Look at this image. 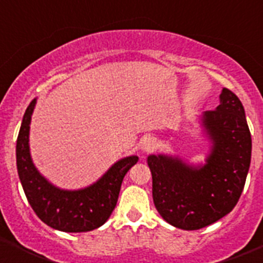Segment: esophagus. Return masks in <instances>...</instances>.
<instances>
[{"label": "esophagus", "mask_w": 263, "mask_h": 263, "mask_svg": "<svg viewBox=\"0 0 263 263\" xmlns=\"http://www.w3.org/2000/svg\"><path fill=\"white\" fill-rule=\"evenodd\" d=\"M157 147V143H155V141L153 138H147V139H145V142H143V145H142V150L145 153H150V152H153V150H154V148Z\"/></svg>", "instance_id": "34e87169"}]
</instances>
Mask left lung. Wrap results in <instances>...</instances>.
Listing matches in <instances>:
<instances>
[{
	"instance_id": "left-lung-1",
	"label": "left lung",
	"mask_w": 263,
	"mask_h": 263,
	"mask_svg": "<svg viewBox=\"0 0 263 263\" xmlns=\"http://www.w3.org/2000/svg\"><path fill=\"white\" fill-rule=\"evenodd\" d=\"M201 126L211 139L205 164L179 157L148 155L153 200L173 227L196 231L213 224L236 206L252 159V136L240 99L222 88L220 105L204 111Z\"/></svg>"
}]
</instances>
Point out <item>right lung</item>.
Here are the masks:
<instances>
[{"mask_svg":"<svg viewBox=\"0 0 263 263\" xmlns=\"http://www.w3.org/2000/svg\"><path fill=\"white\" fill-rule=\"evenodd\" d=\"M36 99L27 106L17 139V170L29 204L48 227L68 233L89 232L109 218L120 195L124 176L138 162L137 155L116 162L93 184L68 191L51 184L34 166L30 155V122Z\"/></svg>","mask_w":263,"mask_h":263,"instance_id":"1","label":"right lung"}]
</instances>
